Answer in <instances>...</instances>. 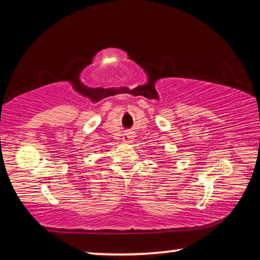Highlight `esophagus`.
<instances>
[{"instance_id":"34e87169","label":"esophagus","mask_w":260,"mask_h":260,"mask_svg":"<svg viewBox=\"0 0 260 260\" xmlns=\"http://www.w3.org/2000/svg\"><path fill=\"white\" fill-rule=\"evenodd\" d=\"M133 139H134V134L132 133V132H125L124 135H122V141L126 143L133 142Z\"/></svg>"}]
</instances>
